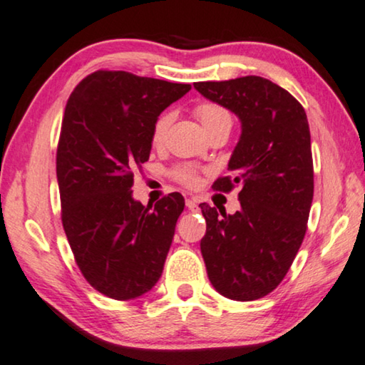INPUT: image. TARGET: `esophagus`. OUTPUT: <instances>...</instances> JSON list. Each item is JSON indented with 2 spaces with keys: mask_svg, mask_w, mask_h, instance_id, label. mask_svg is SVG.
<instances>
[{
  "mask_svg": "<svg viewBox=\"0 0 365 365\" xmlns=\"http://www.w3.org/2000/svg\"><path fill=\"white\" fill-rule=\"evenodd\" d=\"M185 205H187V208L192 210V211L198 208V203H197V200H195V198H187V201H185Z\"/></svg>",
  "mask_w": 365,
  "mask_h": 365,
  "instance_id": "obj_1",
  "label": "esophagus"
}]
</instances>
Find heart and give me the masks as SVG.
Masks as SVG:
<instances>
[{"label": "heart", "instance_id": "obj_1", "mask_svg": "<svg viewBox=\"0 0 365 365\" xmlns=\"http://www.w3.org/2000/svg\"><path fill=\"white\" fill-rule=\"evenodd\" d=\"M195 116L198 118V121L201 123V126H203L206 134L220 128L231 129L230 113H227L222 106L216 105V103H201V105L195 108ZM170 123H172V114L168 113L162 114V116L157 119L154 130H152V144H154L155 148H160V145L164 144ZM177 178L187 185L197 183V175H195V172L190 167L178 168Z\"/></svg>", "mask_w": 365, "mask_h": 365}]
</instances>
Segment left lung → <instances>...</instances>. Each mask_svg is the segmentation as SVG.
<instances>
[{
	"label": "left lung",
	"instance_id": "8db88e82",
	"mask_svg": "<svg viewBox=\"0 0 365 365\" xmlns=\"http://www.w3.org/2000/svg\"><path fill=\"white\" fill-rule=\"evenodd\" d=\"M193 86L241 121L227 164L231 177L215 183L222 192L239 183L241 210L226 215L200 205L206 220L200 247L208 279L222 297L259 300L284 280L307 232L313 201L307 113L287 90L255 75Z\"/></svg>",
	"mask_w": 365,
	"mask_h": 365
}]
</instances>
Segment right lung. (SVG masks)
Wrapping results in <instances>:
<instances>
[{
  "label": "right lung",
  "mask_w": 365,
  "mask_h": 365,
  "mask_svg": "<svg viewBox=\"0 0 365 365\" xmlns=\"http://www.w3.org/2000/svg\"><path fill=\"white\" fill-rule=\"evenodd\" d=\"M188 83L98 70L70 95L57 149L62 225L86 282L114 300H134L159 282L185 200L154 206L133 198L160 113Z\"/></svg>",
  "instance_id": "right-lung-1"
}]
</instances>
